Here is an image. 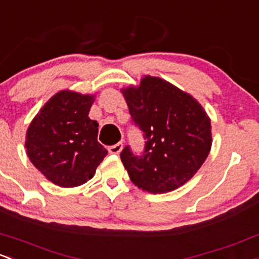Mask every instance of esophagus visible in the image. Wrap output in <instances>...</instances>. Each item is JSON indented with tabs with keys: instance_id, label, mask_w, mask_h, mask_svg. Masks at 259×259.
Returning <instances> with one entry per match:
<instances>
[{
	"instance_id": "obj_1",
	"label": "esophagus",
	"mask_w": 259,
	"mask_h": 259,
	"mask_svg": "<svg viewBox=\"0 0 259 259\" xmlns=\"http://www.w3.org/2000/svg\"><path fill=\"white\" fill-rule=\"evenodd\" d=\"M121 149H122V143H118V144H114V145L109 146L108 150L110 154H119V152L121 151Z\"/></svg>"
}]
</instances>
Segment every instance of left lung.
<instances>
[{
  "mask_svg": "<svg viewBox=\"0 0 259 259\" xmlns=\"http://www.w3.org/2000/svg\"><path fill=\"white\" fill-rule=\"evenodd\" d=\"M132 121L143 133L144 150L126 145L120 159L139 189L162 194L197 172L211 149V121L191 95L155 77L122 89Z\"/></svg>",
  "mask_w": 259,
  "mask_h": 259,
  "instance_id": "1",
  "label": "left lung"
}]
</instances>
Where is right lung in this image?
I'll list each match as a JSON object with an SVG mask.
<instances>
[{"label":"right lung","instance_id":"add662e5","mask_svg":"<svg viewBox=\"0 0 259 259\" xmlns=\"http://www.w3.org/2000/svg\"><path fill=\"white\" fill-rule=\"evenodd\" d=\"M93 95L59 92L27 130V155L38 171L61 187L83 185L108 150L98 141V124L88 118Z\"/></svg>","mask_w":259,"mask_h":259}]
</instances>
